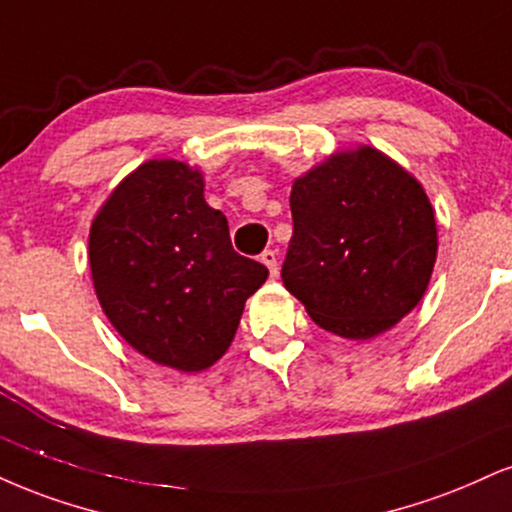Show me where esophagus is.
<instances>
[{"instance_id":"34e87169","label":"esophagus","mask_w":512,"mask_h":512,"mask_svg":"<svg viewBox=\"0 0 512 512\" xmlns=\"http://www.w3.org/2000/svg\"><path fill=\"white\" fill-rule=\"evenodd\" d=\"M260 260H262L264 267L269 269V274H272L276 279V276H279V262H276V252L274 250H264Z\"/></svg>"}]
</instances>
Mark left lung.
I'll use <instances>...</instances> for the list:
<instances>
[{
	"mask_svg": "<svg viewBox=\"0 0 512 512\" xmlns=\"http://www.w3.org/2000/svg\"><path fill=\"white\" fill-rule=\"evenodd\" d=\"M281 279L312 322L367 341L415 310L439 236L422 183L372 145L338 150L293 181Z\"/></svg>",
	"mask_w": 512,
	"mask_h": 512,
	"instance_id": "1",
	"label": "left lung"
}]
</instances>
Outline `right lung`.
<instances>
[{"label":"right lung","instance_id":"right-lung-1","mask_svg":"<svg viewBox=\"0 0 512 512\" xmlns=\"http://www.w3.org/2000/svg\"><path fill=\"white\" fill-rule=\"evenodd\" d=\"M88 257L123 341L178 372H205L229 350L245 300L269 276L231 248L205 176L178 159H150L123 178L92 219Z\"/></svg>","mask_w":512,"mask_h":512}]
</instances>
